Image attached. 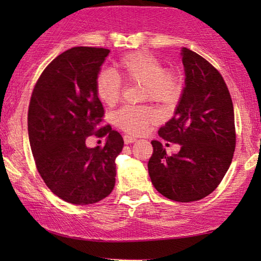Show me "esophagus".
<instances>
[{
	"label": "esophagus",
	"instance_id": "1",
	"mask_svg": "<svg viewBox=\"0 0 261 261\" xmlns=\"http://www.w3.org/2000/svg\"><path fill=\"white\" fill-rule=\"evenodd\" d=\"M123 140H124V144L129 145V144H133V142L137 141V139H135L134 137H129V135H124Z\"/></svg>",
	"mask_w": 261,
	"mask_h": 261
}]
</instances>
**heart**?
<instances>
[{"label": "heart", "instance_id": "1", "mask_svg": "<svg viewBox=\"0 0 261 261\" xmlns=\"http://www.w3.org/2000/svg\"><path fill=\"white\" fill-rule=\"evenodd\" d=\"M121 80L127 83H140L142 99L167 103L173 101L179 91V78L173 71L165 70L155 56L147 52H133L123 56L96 80V95L103 105H116L121 95ZM116 126L128 134L141 135L158 121V115L148 107L127 106L114 114Z\"/></svg>", "mask_w": 261, "mask_h": 261}]
</instances>
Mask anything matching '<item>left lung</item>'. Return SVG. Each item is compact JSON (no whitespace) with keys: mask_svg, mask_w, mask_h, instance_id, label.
Wrapping results in <instances>:
<instances>
[{"mask_svg":"<svg viewBox=\"0 0 261 261\" xmlns=\"http://www.w3.org/2000/svg\"><path fill=\"white\" fill-rule=\"evenodd\" d=\"M185 85L173 116L159 129L164 140L180 145L169 156L152 140L148 173L166 198L194 202L217 188L229 169L235 149L234 108L219 71L189 48L181 49Z\"/></svg>","mask_w":261,"mask_h":261,"instance_id":"left-lung-1","label":"left lung"}]
</instances>
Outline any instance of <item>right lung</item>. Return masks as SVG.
I'll return each instance as SVG.
<instances>
[{
	"instance_id": "add662e5",
	"label": "right lung",
	"mask_w": 261,
	"mask_h": 261,
	"mask_svg": "<svg viewBox=\"0 0 261 261\" xmlns=\"http://www.w3.org/2000/svg\"><path fill=\"white\" fill-rule=\"evenodd\" d=\"M110 51L72 47L41 73L28 109V137L35 165L45 184L63 201L78 205L106 198L115 187L116 156L123 148L120 133L99 128L102 103L96 80ZM105 136V148L85 141Z\"/></svg>"
}]
</instances>
